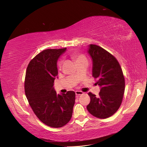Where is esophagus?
Segmentation results:
<instances>
[{
  "label": "esophagus",
  "instance_id": "34e87169",
  "mask_svg": "<svg viewBox=\"0 0 147 147\" xmlns=\"http://www.w3.org/2000/svg\"><path fill=\"white\" fill-rule=\"evenodd\" d=\"M75 93H76V96H79V95L83 94V92H81V91H79V90L76 91V92H75Z\"/></svg>",
  "mask_w": 147,
  "mask_h": 147
}]
</instances>
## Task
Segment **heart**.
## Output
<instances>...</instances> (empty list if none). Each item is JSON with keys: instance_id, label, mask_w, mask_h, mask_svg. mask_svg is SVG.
I'll use <instances>...</instances> for the list:
<instances>
[{"instance_id": "1", "label": "heart", "mask_w": 147, "mask_h": 147, "mask_svg": "<svg viewBox=\"0 0 147 147\" xmlns=\"http://www.w3.org/2000/svg\"><path fill=\"white\" fill-rule=\"evenodd\" d=\"M72 57L73 58V59L75 60V61H76L77 63L81 61H83V60H86V57L82 55H80V54H78V53H74L72 54ZM61 61H58V66H61Z\"/></svg>"}]
</instances>
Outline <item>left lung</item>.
<instances>
[{
    "mask_svg": "<svg viewBox=\"0 0 147 147\" xmlns=\"http://www.w3.org/2000/svg\"><path fill=\"white\" fill-rule=\"evenodd\" d=\"M92 60V76L100 87L98 97L89 92L90 102L87 109L92 115L105 119L118 111L122 103L125 81L116 58L100 46L90 44L87 50Z\"/></svg>",
    "mask_w": 147,
    "mask_h": 147,
    "instance_id": "1",
    "label": "left lung"
}]
</instances>
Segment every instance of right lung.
Segmentation results:
<instances>
[{
    "label": "right lung",
    "instance_id": "obj_1",
    "mask_svg": "<svg viewBox=\"0 0 147 147\" xmlns=\"http://www.w3.org/2000/svg\"><path fill=\"white\" fill-rule=\"evenodd\" d=\"M66 48L47 49L37 55L27 67L24 90L29 105L44 124L61 127L70 121L75 92L57 94L53 82L57 78V61Z\"/></svg>",
    "mask_w": 147,
    "mask_h": 147
}]
</instances>
